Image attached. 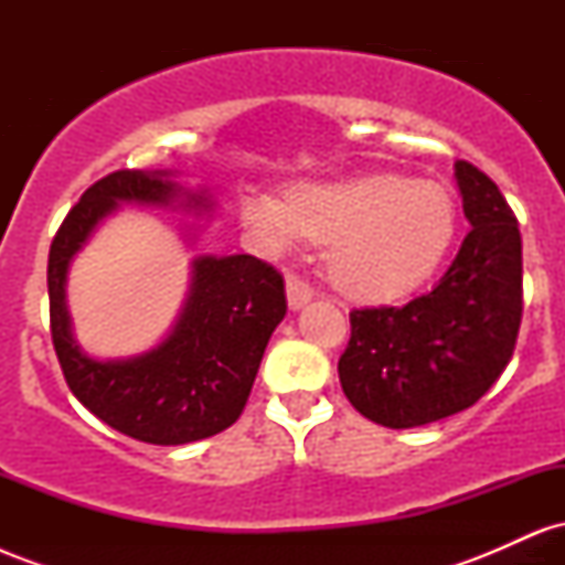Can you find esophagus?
Wrapping results in <instances>:
<instances>
[{"instance_id": "1", "label": "esophagus", "mask_w": 565, "mask_h": 565, "mask_svg": "<svg viewBox=\"0 0 565 565\" xmlns=\"http://www.w3.org/2000/svg\"><path fill=\"white\" fill-rule=\"evenodd\" d=\"M313 300V289L308 287V284L297 281L295 276L287 278V302H289V310H300L302 305H308Z\"/></svg>"}]
</instances>
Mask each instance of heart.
I'll list each match as a JSON object with an SVG mask.
<instances>
[{"label": "heart", "instance_id": "heart-1", "mask_svg": "<svg viewBox=\"0 0 565 565\" xmlns=\"http://www.w3.org/2000/svg\"><path fill=\"white\" fill-rule=\"evenodd\" d=\"M242 220L274 252L302 236L329 242L327 274L359 302H391L423 287L457 233V206L444 185L387 172L305 180L287 199L246 191Z\"/></svg>", "mask_w": 565, "mask_h": 565}]
</instances>
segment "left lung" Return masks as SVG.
Wrapping results in <instances>:
<instances>
[{
  "label": "left lung",
  "instance_id": "left-lung-1",
  "mask_svg": "<svg viewBox=\"0 0 565 565\" xmlns=\"http://www.w3.org/2000/svg\"><path fill=\"white\" fill-rule=\"evenodd\" d=\"M470 233L444 278L401 308L350 313L340 355L355 412L393 430L465 412L510 364L523 313L518 220L499 188L468 161L454 164Z\"/></svg>",
  "mask_w": 565,
  "mask_h": 565
}]
</instances>
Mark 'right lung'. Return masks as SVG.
I'll return each instance as SVG.
<instances>
[{
  "label": "right lung",
  "instance_id": "obj_1",
  "mask_svg": "<svg viewBox=\"0 0 565 565\" xmlns=\"http://www.w3.org/2000/svg\"><path fill=\"white\" fill-rule=\"evenodd\" d=\"M121 204L215 212L206 188L191 191L167 170H119L84 191L57 228L47 263L50 329L71 393L97 419L142 444L180 446L217 436L244 412L265 345L287 316L284 278L252 255L193 257L170 334L146 353L95 359L74 337L68 268Z\"/></svg>",
  "mask_w": 565,
  "mask_h": 565
}]
</instances>
